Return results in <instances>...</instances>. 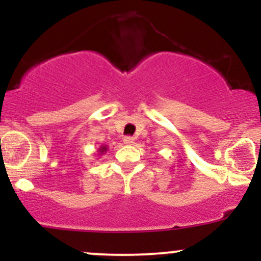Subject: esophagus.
<instances>
[{
    "mask_svg": "<svg viewBox=\"0 0 261 261\" xmlns=\"http://www.w3.org/2000/svg\"><path fill=\"white\" fill-rule=\"evenodd\" d=\"M134 143H135V139L131 138V136H125V138H123V144H125V145H133Z\"/></svg>",
    "mask_w": 261,
    "mask_h": 261,
    "instance_id": "obj_1",
    "label": "esophagus"
}]
</instances>
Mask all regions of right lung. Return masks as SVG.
<instances>
[{
    "mask_svg": "<svg viewBox=\"0 0 261 261\" xmlns=\"http://www.w3.org/2000/svg\"><path fill=\"white\" fill-rule=\"evenodd\" d=\"M106 150H107V146H101V147H99V152H102V154H103V152L106 151Z\"/></svg>",
    "mask_w": 261,
    "mask_h": 261,
    "instance_id": "right-lung-1",
    "label": "right lung"
}]
</instances>
